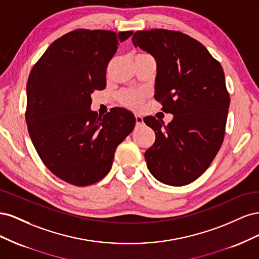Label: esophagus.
<instances>
[{"label": "esophagus", "instance_id": "1", "mask_svg": "<svg viewBox=\"0 0 259 259\" xmlns=\"http://www.w3.org/2000/svg\"><path fill=\"white\" fill-rule=\"evenodd\" d=\"M135 120H136V125H142L144 123V119L140 115H135Z\"/></svg>", "mask_w": 259, "mask_h": 259}]
</instances>
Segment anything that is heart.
Here are the masks:
<instances>
[{"label": "heart", "mask_w": 259, "mask_h": 259, "mask_svg": "<svg viewBox=\"0 0 259 259\" xmlns=\"http://www.w3.org/2000/svg\"><path fill=\"white\" fill-rule=\"evenodd\" d=\"M138 55H148V54H138ZM148 97V94L144 90L128 89L123 90L117 94V100L119 103L130 109H139L145 103Z\"/></svg>", "instance_id": "heart-1"}]
</instances>
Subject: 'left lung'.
<instances>
[{
	"mask_svg": "<svg viewBox=\"0 0 259 259\" xmlns=\"http://www.w3.org/2000/svg\"><path fill=\"white\" fill-rule=\"evenodd\" d=\"M132 41L154 57V98L164 112L174 114L167 125L154 116L144 119L155 133L145 152L147 166L163 184H190L208 168L224 142L230 95L223 67L204 45L179 31H137Z\"/></svg>",
	"mask_w": 259,
	"mask_h": 259,
	"instance_id": "8db88e82",
	"label": "left lung"
}]
</instances>
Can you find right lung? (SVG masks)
Wrapping results in <instances>:
<instances>
[{
  "label": "right lung",
  "mask_w": 259,
  "mask_h": 259,
  "mask_svg": "<svg viewBox=\"0 0 259 259\" xmlns=\"http://www.w3.org/2000/svg\"><path fill=\"white\" fill-rule=\"evenodd\" d=\"M133 31L76 29L54 41L27 83L26 122L44 165L64 182L93 185L110 170L116 147L135 126V116L112 108L91 111V94L106 88L109 61Z\"/></svg>",
  "instance_id": "add662e5"
}]
</instances>
